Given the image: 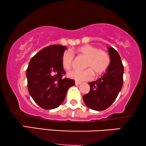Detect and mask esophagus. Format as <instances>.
I'll use <instances>...</instances> for the list:
<instances>
[{"label":"esophagus","instance_id":"esophagus-1","mask_svg":"<svg viewBox=\"0 0 146 146\" xmlns=\"http://www.w3.org/2000/svg\"><path fill=\"white\" fill-rule=\"evenodd\" d=\"M82 84V82H78V81L75 82V84L76 86H78L80 84Z\"/></svg>","mask_w":146,"mask_h":146}]
</instances>
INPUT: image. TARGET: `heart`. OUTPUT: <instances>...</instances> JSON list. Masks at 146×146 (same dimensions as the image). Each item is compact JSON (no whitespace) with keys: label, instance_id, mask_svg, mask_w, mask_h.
<instances>
[{"label":"heart","instance_id":"b5f03b06","mask_svg":"<svg viewBox=\"0 0 146 146\" xmlns=\"http://www.w3.org/2000/svg\"><path fill=\"white\" fill-rule=\"evenodd\" d=\"M74 54L86 58L84 70H72L68 74L70 78L76 81H86L92 79L94 72L100 75L105 72L110 64V58L106 52L100 50L97 47L90 44L79 46L72 50L65 51L61 57L62 66L65 70L72 68L74 62Z\"/></svg>","mask_w":146,"mask_h":146}]
</instances>
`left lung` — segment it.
Wrapping results in <instances>:
<instances>
[{"instance_id":"left-lung-1","label":"left lung","mask_w":146,"mask_h":146,"mask_svg":"<svg viewBox=\"0 0 146 146\" xmlns=\"http://www.w3.org/2000/svg\"><path fill=\"white\" fill-rule=\"evenodd\" d=\"M110 58L108 68L101 78L88 84L90 90L83 96V100L89 108L102 111L115 100L123 85V66L120 56L112 47H108Z\"/></svg>"}]
</instances>
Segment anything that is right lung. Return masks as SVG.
<instances>
[{
    "mask_svg": "<svg viewBox=\"0 0 146 146\" xmlns=\"http://www.w3.org/2000/svg\"><path fill=\"white\" fill-rule=\"evenodd\" d=\"M67 48L60 44L44 48L32 58L27 70L28 89L34 101L45 110L56 108L64 100L74 80L62 78L66 72L61 57Z\"/></svg>",
    "mask_w": 146,
    "mask_h": 146,
    "instance_id": "right-lung-1",
    "label": "right lung"
}]
</instances>
